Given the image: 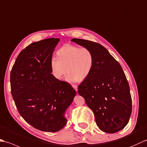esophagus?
Returning <instances> with one entry per match:
<instances>
[{
  "label": "esophagus",
  "instance_id": "obj_1",
  "mask_svg": "<svg viewBox=\"0 0 147 147\" xmlns=\"http://www.w3.org/2000/svg\"><path fill=\"white\" fill-rule=\"evenodd\" d=\"M71 86L74 88V89L76 90V91H77V86H76V85H71Z\"/></svg>",
  "mask_w": 147,
  "mask_h": 147
}]
</instances>
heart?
Wrapping results in <instances>:
<instances>
[{
  "instance_id": "b5f03b06",
  "label": "heart",
  "mask_w": 147,
  "mask_h": 147,
  "mask_svg": "<svg viewBox=\"0 0 147 147\" xmlns=\"http://www.w3.org/2000/svg\"><path fill=\"white\" fill-rule=\"evenodd\" d=\"M57 55V58H51L50 63L51 74L55 79L61 80L67 70L68 80L80 82L92 71L94 58L89 48L67 44L60 48Z\"/></svg>"
}]
</instances>
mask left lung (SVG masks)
<instances>
[{
  "instance_id": "obj_1",
  "label": "left lung",
  "mask_w": 147,
  "mask_h": 147,
  "mask_svg": "<svg viewBox=\"0 0 147 147\" xmlns=\"http://www.w3.org/2000/svg\"><path fill=\"white\" fill-rule=\"evenodd\" d=\"M94 55L90 75L78 86V92L92 111L102 131L115 133L128 124L132 110L129 86L122 67L106 48L82 39L71 40Z\"/></svg>"
}]
</instances>
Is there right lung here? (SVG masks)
<instances>
[{
    "instance_id": "right-lung-1",
    "label": "right lung",
    "mask_w": 147,
    "mask_h": 147,
    "mask_svg": "<svg viewBox=\"0 0 147 147\" xmlns=\"http://www.w3.org/2000/svg\"><path fill=\"white\" fill-rule=\"evenodd\" d=\"M60 39L34 42L19 54L11 71V94L19 113L36 129L56 132L76 95L71 85L51 74L50 60Z\"/></svg>"
}]
</instances>
